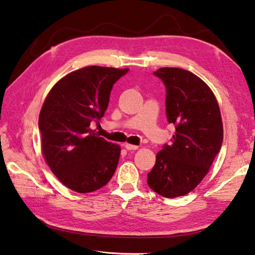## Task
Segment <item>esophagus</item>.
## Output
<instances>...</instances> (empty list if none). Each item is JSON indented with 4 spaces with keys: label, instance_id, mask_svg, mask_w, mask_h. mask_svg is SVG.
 <instances>
[{
    "label": "esophagus",
    "instance_id": "esophagus-1",
    "mask_svg": "<svg viewBox=\"0 0 255 255\" xmlns=\"http://www.w3.org/2000/svg\"><path fill=\"white\" fill-rule=\"evenodd\" d=\"M123 146L126 147L128 150H136L138 148L137 145H132V144H128V143H126Z\"/></svg>",
    "mask_w": 255,
    "mask_h": 255
}]
</instances>
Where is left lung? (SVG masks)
Returning <instances> with one entry per match:
<instances>
[{"mask_svg": "<svg viewBox=\"0 0 255 255\" xmlns=\"http://www.w3.org/2000/svg\"><path fill=\"white\" fill-rule=\"evenodd\" d=\"M154 74L166 86V115L175 132L172 144L157 152L147 184L173 199L193 191L208 173L223 144L222 115L212 89L193 73L160 67Z\"/></svg>", "mask_w": 255, "mask_h": 255, "instance_id": "left-lung-1", "label": "left lung"}]
</instances>
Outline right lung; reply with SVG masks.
<instances>
[{
  "label": "right lung",
  "mask_w": 255,
  "mask_h": 255,
  "mask_svg": "<svg viewBox=\"0 0 255 255\" xmlns=\"http://www.w3.org/2000/svg\"><path fill=\"white\" fill-rule=\"evenodd\" d=\"M128 71L83 67L56 82L44 99L39 115L43 158L55 177L78 193L103 188L116 171L121 147L100 137L90 123L104 117L113 84Z\"/></svg>",
  "instance_id": "obj_1"
}]
</instances>
